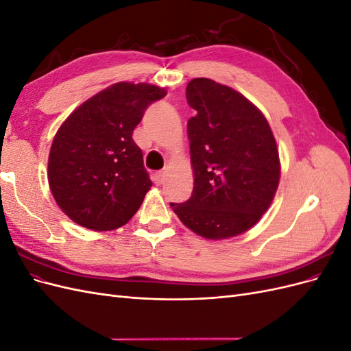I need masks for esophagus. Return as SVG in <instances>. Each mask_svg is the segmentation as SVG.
I'll use <instances>...</instances> for the list:
<instances>
[{
  "instance_id": "1",
  "label": "esophagus",
  "mask_w": 351,
  "mask_h": 351,
  "mask_svg": "<svg viewBox=\"0 0 351 351\" xmlns=\"http://www.w3.org/2000/svg\"><path fill=\"white\" fill-rule=\"evenodd\" d=\"M152 178H154V183L155 184H161L164 182V173L162 171H158V173L154 174Z\"/></svg>"
}]
</instances>
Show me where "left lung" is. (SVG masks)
Returning <instances> with one entry per match:
<instances>
[{
	"instance_id": "8db88e82",
	"label": "left lung",
	"mask_w": 351,
	"mask_h": 351,
	"mask_svg": "<svg viewBox=\"0 0 351 351\" xmlns=\"http://www.w3.org/2000/svg\"><path fill=\"white\" fill-rule=\"evenodd\" d=\"M186 98L193 192L169 204L196 234L221 240L252 228L269 208L280 182L277 142L263 114L237 90L210 79L190 80Z\"/></svg>"
}]
</instances>
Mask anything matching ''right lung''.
<instances>
[{
	"label": "right lung",
	"mask_w": 351,
	"mask_h": 351,
	"mask_svg": "<svg viewBox=\"0 0 351 351\" xmlns=\"http://www.w3.org/2000/svg\"><path fill=\"white\" fill-rule=\"evenodd\" d=\"M165 95L149 83H115L61 124L51 146L48 182L57 205L76 224L114 230L141 208L152 182L132 134L145 110Z\"/></svg>",
	"instance_id": "add662e5"
}]
</instances>
